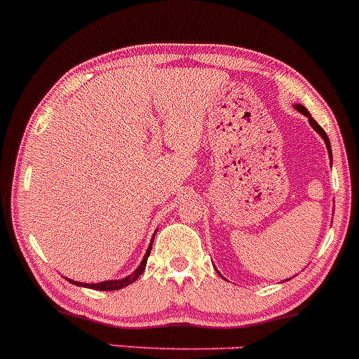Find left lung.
Returning a JSON list of instances; mask_svg holds the SVG:
<instances>
[{
	"label": "left lung",
	"instance_id": "1",
	"mask_svg": "<svg viewBox=\"0 0 359 359\" xmlns=\"http://www.w3.org/2000/svg\"><path fill=\"white\" fill-rule=\"evenodd\" d=\"M294 107H296V109L299 111V113L304 114V116L308 118V121H310V125L313 126V130H315V132H317V133L320 135V137L323 138V142H325V145H327V150H329V156H330V159H332V150H330V142H329V137H327V133L323 132V128H322V126H320L318 123L315 121L313 118H311V114L308 113V109H306V107H303L302 104H294Z\"/></svg>",
	"mask_w": 359,
	"mask_h": 359
}]
</instances>
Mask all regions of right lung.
Masks as SVG:
<instances>
[{"label": "right lung", "mask_w": 359, "mask_h": 359, "mask_svg": "<svg viewBox=\"0 0 359 359\" xmlns=\"http://www.w3.org/2000/svg\"><path fill=\"white\" fill-rule=\"evenodd\" d=\"M152 243L154 240L150 241L147 252H145V257L144 260H142V264L138 265L137 271L130 273L128 277H123V279H118V280H104V283H97V284H87V283H79V280H70L72 284H75V286H83V287H90V289H97V291H116V289H121L125 286H130V284L135 283V280L140 277V273L145 271V265H147V258L150 255V250H152Z\"/></svg>", "instance_id": "obj_1"}]
</instances>
